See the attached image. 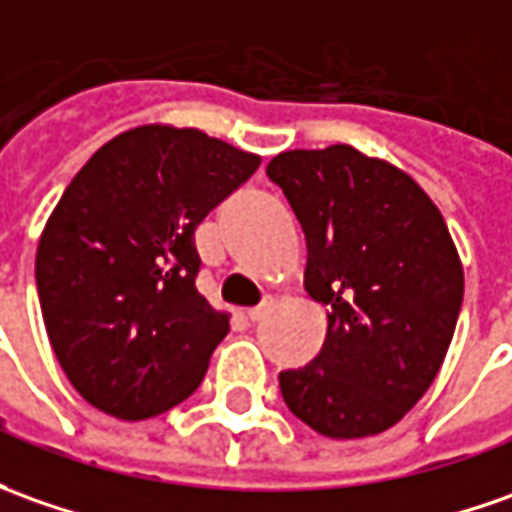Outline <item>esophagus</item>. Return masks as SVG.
I'll return each mask as SVG.
<instances>
[{"label":"esophagus","mask_w":512,"mask_h":512,"mask_svg":"<svg viewBox=\"0 0 512 512\" xmlns=\"http://www.w3.org/2000/svg\"><path fill=\"white\" fill-rule=\"evenodd\" d=\"M271 308H274V300H271V297H266V300L260 302V305H255V308H249V319H252V322H260V319H266V316H269V311Z\"/></svg>","instance_id":"1"}]
</instances>
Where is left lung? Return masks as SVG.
I'll return each instance as SVG.
<instances>
[{"instance_id":"1","label":"left lung","mask_w":512,"mask_h":512,"mask_svg":"<svg viewBox=\"0 0 512 512\" xmlns=\"http://www.w3.org/2000/svg\"><path fill=\"white\" fill-rule=\"evenodd\" d=\"M266 176L305 232V291L328 305L319 356L280 373L285 406L333 440L381 434L431 387L457 328L446 221L415 179L350 145L285 151Z\"/></svg>"}]
</instances>
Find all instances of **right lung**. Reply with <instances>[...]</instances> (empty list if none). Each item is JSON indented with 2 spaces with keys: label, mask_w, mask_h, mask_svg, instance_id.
Segmentation results:
<instances>
[{
  "label": "right lung",
  "mask_w": 512,
  "mask_h": 512,
  "mask_svg": "<svg viewBox=\"0 0 512 512\" xmlns=\"http://www.w3.org/2000/svg\"><path fill=\"white\" fill-rule=\"evenodd\" d=\"M257 168L260 156L196 128L142 125L69 182L38 241L36 288L83 401L145 420L196 392L229 333L196 288V227Z\"/></svg>",
  "instance_id": "right-lung-1"
}]
</instances>
